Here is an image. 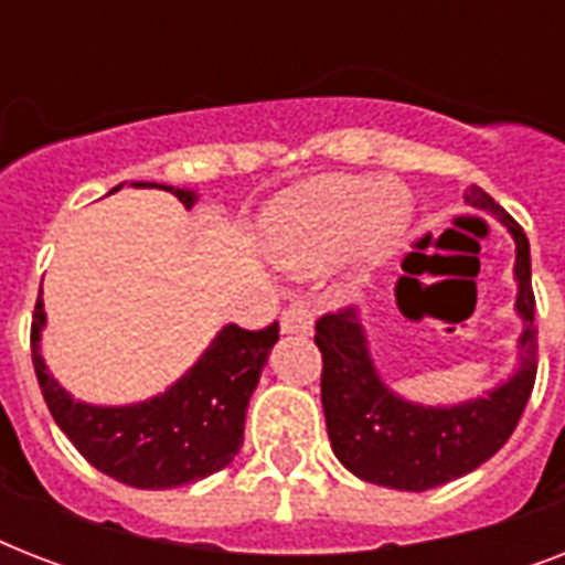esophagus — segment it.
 I'll return each instance as SVG.
<instances>
[{"label":"esophagus","mask_w":565,"mask_h":565,"mask_svg":"<svg viewBox=\"0 0 565 565\" xmlns=\"http://www.w3.org/2000/svg\"><path fill=\"white\" fill-rule=\"evenodd\" d=\"M313 328V313L305 301H292L281 313V331L284 334H308Z\"/></svg>","instance_id":"obj_1"}]
</instances>
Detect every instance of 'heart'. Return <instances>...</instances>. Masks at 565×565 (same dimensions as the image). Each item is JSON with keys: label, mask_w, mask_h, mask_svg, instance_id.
<instances>
[{"label": "heart", "mask_w": 565, "mask_h": 565, "mask_svg": "<svg viewBox=\"0 0 565 565\" xmlns=\"http://www.w3.org/2000/svg\"><path fill=\"white\" fill-rule=\"evenodd\" d=\"M411 222L402 188L372 175H322L278 195L260 234L275 264L290 273H319L352 246L361 264L390 255Z\"/></svg>", "instance_id": "1"}]
</instances>
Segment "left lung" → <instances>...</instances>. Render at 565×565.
I'll list each match as a JSON object with an SVG mask.
<instances>
[{
  "label": "left lung",
  "instance_id": "obj_1",
  "mask_svg": "<svg viewBox=\"0 0 565 565\" xmlns=\"http://www.w3.org/2000/svg\"><path fill=\"white\" fill-rule=\"evenodd\" d=\"M472 207L499 216L516 239V310L525 319L519 337V370L472 402L422 407L404 402L377 377L358 310L317 319L322 352V407L337 460L361 481L390 490L425 492L487 463L516 430L536 377L531 246L522 225L481 188L466 190Z\"/></svg>",
  "mask_w": 565,
  "mask_h": 565
}]
</instances>
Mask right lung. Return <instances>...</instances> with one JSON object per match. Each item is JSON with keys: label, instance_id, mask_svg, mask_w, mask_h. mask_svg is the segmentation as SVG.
<instances>
[{"label": "right lung", "instance_id": "1", "mask_svg": "<svg viewBox=\"0 0 565 565\" xmlns=\"http://www.w3.org/2000/svg\"><path fill=\"white\" fill-rule=\"evenodd\" d=\"M135 188H161L184 207H193L195 202L193 190L146 181ZM43 326L46 310L43 299H38L31 317V361L52 419L87 463L137 490L184 487L220 472L234 460L243 446L248 398L278 340V322H269L260 331L225 326L193 370L167 393L126 407H96L75 402L49 375L40 358Z\"/></svg>", "mask_w": 565, "mask_h": 565}]
</instances>
